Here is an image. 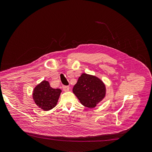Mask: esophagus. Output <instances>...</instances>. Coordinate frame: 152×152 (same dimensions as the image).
Masks as SVG:
<instances>
[{"mask_svg": "<svg viewBox=\"0 0 152 152\" xmlns=\"http://www.w3.org/2000/svg\"><path fill=\"white\" fill-rule=\"evenodd\" d=\"M62 89L64 91H65V92H67V91L69 90V89H70V87L68 86H62Z\"/></svg>", "mask_w": 152, "mask_h": 152, "instance_id": "34e87169", "label": "esophagus"}]
</instances>
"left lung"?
<instances>
[{"label": "left lung", "instance_id": "obj_1", "mask_svg": "<svg viewBox=\"0 0 152 152\" xmlns=\"http://www.w3.org/2000/svg\"><path fill=\"white\" fill-rule=\"evenodd\" d=\"M73 92L83 106L93 108L104 98L106 87L97 77L82 74L74 85Z\"/></svg>", "mask_w": 152, "mask_h": 152}]
</instances>
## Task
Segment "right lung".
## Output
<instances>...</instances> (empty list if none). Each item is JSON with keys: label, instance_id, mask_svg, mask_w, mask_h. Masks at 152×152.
I'll use <instances>...</instances> for the list:
<instances>
[{"label": "right lung", "instance_id": "1", "mask_svg": "<svg viewBox=\"0 0 152 152\" xmlns=\"http://www.w3.org/2000/svg\"><path fill=\"white\" fill-rule=\"evenodd\" d=\"M60 93L61 90L51 88L48 81L44 80L35 87L33 99L38 107L48 111L56 106Z\"/></svg>", "mask_w": 152, "mask_h": 152}]
</instances>
